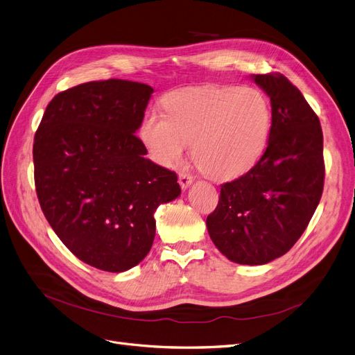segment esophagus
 <instances>
[{"instance_id":"obj_1","label":"esophagus","mask_w":355,"mask_h":355,"mask_svg":"<svg viewBox=\"0 0 355 355\" xmlns=\"http://www.w3.org/2000/svg\"><path fill=\"white\" fill-rule=\"evenodd\" d=\"M178 182H180L181 189H182V190H186V189H189V187L191 186L193 177H191L190 174H187V173H181V174H180V177H178Z\"/></svg>"}]
</instances>
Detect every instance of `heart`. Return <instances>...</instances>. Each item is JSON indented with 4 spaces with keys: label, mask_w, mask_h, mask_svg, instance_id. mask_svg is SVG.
Masks as SVG:
<instances>
[{
    "label": "heart",
    "mask_w": 355,
    "mask_h": 355,
    "mask_svg": "<svg viewBox=\"0 0 355 355\" xmlns=\"http://www.w3.org/2000/svg\"><path fill=\"white\" fill-rule=\"evenodd\" d=\"M164 112L150 111L139 135L152 159L173 166L189 143L205 174L228 181L248 173L263 155L272 127L268 98L256 87L206 86L175 92Z\"/></svg>",
    "instance_id": "heart-1"
}]
</instances>
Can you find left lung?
I'll return each instance as SVG.
<instances>
[{"label":"left lung","instance_id":"obj_1","mask_svg":"<svg viewBox=\"0 0 355 355\" xmlns=\"http://www.w3.org/2000/svg\"><path fill=\"white\" fill-rule=\"evenodd\" d=\"M252 77L270 98L268 148L247 174L220 186L206 225L231 261L265 265L297 243L320 202L323 133L318 115L285 76Z\"/></svg>","mask_w":355,"mask_h":355}]
</instances>
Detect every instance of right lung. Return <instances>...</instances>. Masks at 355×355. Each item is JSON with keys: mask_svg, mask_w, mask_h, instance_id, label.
I'll use <instances>...</instances> for the list:
<instances>
[{"mask_svg": "<svg viewBox=\"0 0 355 355\" xmlns=\"http://www.w3.org/2000/svg\"><path fill=\"white\" fill-rule=\"evenodd\" d=\"M153 89L110 78L54 96L33 143L35 186L58 239L85 263L124 272L149 253L153 214L181 194L135 135Z\"/></svg>", "mask_w": 355, "mask_h": 355, "instance_id": "1", "label": "right lung"}]
</instances>
